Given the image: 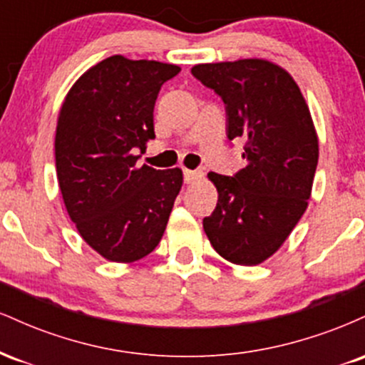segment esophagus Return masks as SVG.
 Instances as JSON below:
<instances>
[{"label": "esophagus", "instance_id": "1", "mask_svg": "<svg viewBox=\"0 0 365 365\" xmlns=\"http://www.w3.org/2000/svg\"><path fill=\"white\" fill-rule=\"evenodd\" d=\"M202 171H194V170H185L183 171V178H185V183H197L202 180Z\"/></svg>", "mask_w": 365, "mask_h": 365}]
</instances>
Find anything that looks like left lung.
<instances>
[{
	"instance_id": "8db88e82",
	"label": "left lung",
	"mask_w": 365,
	"mask_h": 365,
	"mask_svg": "<svg viewBox=\"0 0 365 365\" xmlns=\"http://www.w3.org/2000/svg\"><path fill=\"white\" fill-rule=\"evenodd\" d=\"M192 73L221 96L228 139L245 140L235 177L207 178L217 204L204 232L226 261L255 266L284 244L309 206L319 139L302 91L283 66L264 58L200 63Z\"/></svg>"
}]
</instances>
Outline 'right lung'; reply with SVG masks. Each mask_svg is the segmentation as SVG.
<instances>
[{"mask_svg": "<svg viewBox=\"0 0 365 365\" xmlns=\"http://www.w3.org/2000/svg\"><path fill=\"white\" fill-rule=\"evenodd\" d=\"M180 66L115 54L75 81L56 121L63 202L92 250L130 264L153 252L183 185L180 168L137 165L154 139V103Z\"/></svg>", "mask_w": 365, "mask_h": 365, "instance_id": "1", "label": "right lung"}]
</instances>
